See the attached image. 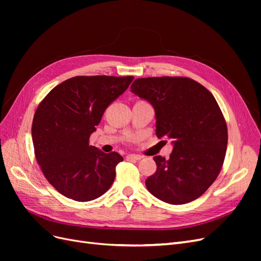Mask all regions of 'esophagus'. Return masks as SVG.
Returning <instances> with one entry per match:
<instances>
[{
	"mask_svg": "<svg viewBox=\"0 0 261 261\" xmlns=\"http://www.w3.org/2000/svg\"><path fill=\"white\" fill-rule=\"evenodd\" d=\"M126 158H128V159H133V160H141L144 156L139 155V154H135V153H129Z\"/></svg>",
	"mask_w": 261,
	"mask_h": 261,
	"instance_id": "obj_1",
	"label": "esophagus"
}]
</instances>
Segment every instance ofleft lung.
<instances>
[{
  "mask_svg": "<svg viewBox=\"0 0 261 261\" xmlns=\"http://www.w3.org/2000/svg\"><path fill=\"white\" fill-rule=\"evenodd\" d=\"M130 91L154 109L155 135L172 140L169 159L154 155L148 191L171 204L191 202L216 180L224 161L227 128L212 93L185 77L138 78Z\"/></svg>",
  "mask_w": 261,
  "mask_h": 261,
  "instance_id": "left-lung-1",
  "label": "left lung"
}]
</instances>
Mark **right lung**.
Masks as SVG:
<instances>
[{
  "label": "right lung",
  "instance_id": "obj_1",
  "mask_svg": "<svg viewBox=\"0 0 261 261\" xmlns=\"http://www.w3.org/2000/svg\"><path fill=\"white\" fill-rule=\"evenodd\" d=\"M133 76H76L58 85L39 105L31 135L36 159L63 196L90 201L103 195L123 161L117 152L89 146L108 106L128 88Z\"/></svg>",
  "mask_w": 261,
  "mask_h": 261
}]
</instances>
